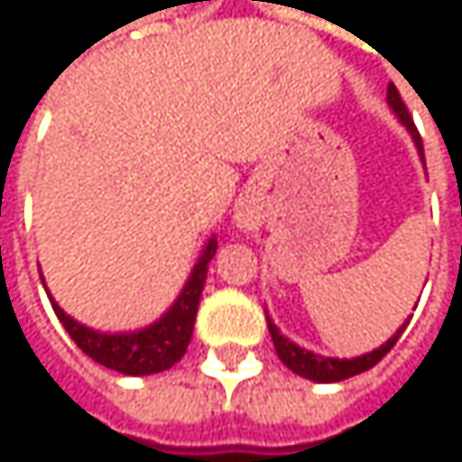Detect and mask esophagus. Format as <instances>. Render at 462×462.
Wrapping results in <instances>:
<instances>
[{"label": "esophagus", "mask_w": 462, "mask_h": 462, "mask_svg": "<svg viewBox=\"0 0 462 462\" xmlns=\"http://www.w3.org/2000/svg\"><path fill=\"white\" fill-rule=\"evenodd\" d=\"M235 219H237V225H240V227H245V225H248V217H245V214H237Z\"/></svg>", "instance_id": "obj_1"}]
</instances>
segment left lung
Masks as SVG:
<instances>
[{
	"label": "left lung",
	"mask_w": 462,
	"mask_h": 462,
	"mask_svg": "<svg viewBox=\"0 0 462 462\" xmlns=\"http://www.w3.org/2000/svg\"><path fill=\"white\" fill-rule=\"evenodd\" d=\"M388 106L393 109V115L399 117V123L410 131V136L415 141L417 152H420V160L425 162V157H422V139H420L415 123H412V117H410V112H407V106H404V101H402V96H399V90H396L393 82L388 85ZM407 323L399 326L396 334H393L385 345L374 347L372 353H364V356H356V358H328V356H319V353H313V350H305V347H300L297 342H291L289 337H283L281 328H278V326L273 323V319L267 316L270 337H273V345H275L278 358H281L294 374H300V377H305V380H313V383H339V380H347V377H356V374L372 369V366L396 345V339L402 337V331L407 328Z\"/></svg>",
	"instance_id": "left-lung-1"
}]
</instances>
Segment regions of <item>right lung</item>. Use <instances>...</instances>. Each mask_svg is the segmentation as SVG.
<instances>
[{
	"label": "right lung",
	"mask_w": 462,
	"mask_h": 462,
	"mask_svg": "<svg viewBox=\"0 0 462 462\" xmlns=\"http://www.w3.org/2000/svg\"><path fill=\"white\" fill-rule=\"evenodd\" d=\"M217 245H219L217 235H211L203 254L198 256L184 289L173 300V305L157 321H152L143 328H136V331H96L85 323L74 321L69 313H63V308L50 297V291H47V297L52 302L58 321L69 331V337L96 364L115 369L120 374H131V377L157 374V372L171 369L187 353V345H189L192 328H195L200 294H203L206 275H208V262L214 259ZM42 286H45V278H42Z\"/></svg>",
	"instance_id": "add662e5"
}]
</instances>
